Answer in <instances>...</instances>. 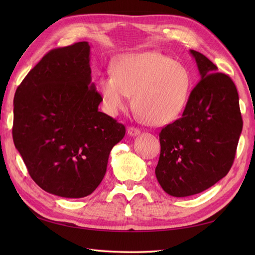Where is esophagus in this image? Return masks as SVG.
Segmentation results:
<instances>
[{
  "label": "esophagus",
  "mask_w": 255,
  "mask_h": 255,
  "mask_svg": "<svg viewBox=\"0 0 255 255\" xmlns=\"http://www.w3.org/2000/svg\"><path fill=\"white\" fill-rule=\"evenodd\" d=\"M127 133L129 134V136L134 137V136H138V134L140 133V130H139L138 128H134V127H128V129H127Z\"/></svg>",
  "instance_id": "1"
}]
</instances>
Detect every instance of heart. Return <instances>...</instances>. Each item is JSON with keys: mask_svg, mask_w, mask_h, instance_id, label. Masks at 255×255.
<instances>
[{"mask_svg": "<svg viewBox=\"0 0 255 255\" xmlns=\"http://www.w3.org/2000/svg\"><path fill=\"white\" fill-rule=\"evenodd\" d=\"M189 90L187 69L156 51L123 55L114 63V73L97 82V91L110 115L124 111L133 95V108L151 126L174 122L185 110Z\"/></svg>", "mask_w": 255, "mask_h": 255, "instance_id": "heart-1", "label": "heart"}]
</instances>
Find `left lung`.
I'll return each mask as SVG.
<instances>
[{
    "instance_id": "1",
    "label": "left lung",
    "mask_w": 255,
    "mask_h": 255,
    "mask_svg": "<svg viewBox=\"0 0 255 255\" xmlns=\"http://www.w3.org/2000/svg\"><path fill=\"white\" fill-rule=\"evenodd\" d=\"M200 81L180 119L162 129L155 176L174 197L204 192L228 174L242 131L235 83L202 53L189 50Z\"/></svg>"
}]
</instances>
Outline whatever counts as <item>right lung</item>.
Instances as JSON below:
<instances>
[{
	"instance_id": "1",
	"label": "right lung",
	"mask_w": 255,
	"mask_h": 255,
	"mask_svg": "<svg viewBox=\"0 0 255 255\" xmlns=\"http://www.w3.org/2000/svg\"><path fill=\"white\" fill-rule=\"evenodd\" d=\"M88 41L53 49L16 90L13 140L29 175L44 191L82 198L100 185L123 124L99 111Z\"/></svg>"
}]
</instances>
